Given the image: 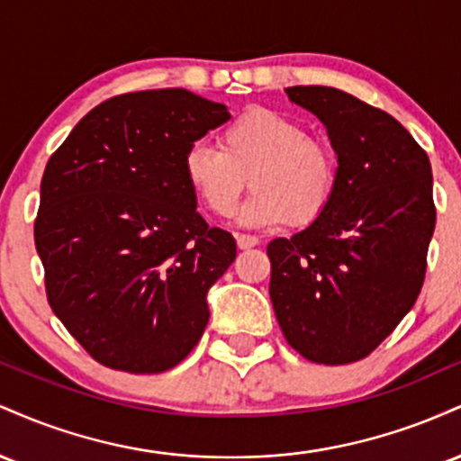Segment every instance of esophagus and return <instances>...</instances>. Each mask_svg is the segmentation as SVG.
Listing matches in <instances>:
<instances>
[{"mask_svg":"<svg viewBox=\"0 0 461 461\" xmlns=\"http://www.w3.org/2000/svg\"><path fill=\"white\" fill-rule=\"evenodd\" d=\"M236 245H238V249H251V247L260 245V240L251 234H236Z\"/></svg>","mask_w":461,"mask_h":461,"instance_id":"34e87169","label":"esophagus"}]
</instances>
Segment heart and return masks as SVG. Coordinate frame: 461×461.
<instances>
[{
    "mask_svg": "<svg viewBox=\"0 0 461 461\" xmlns=\"http://www.w3.org/2000/svg\"><path fill=\"white\" fill-rule=\"evenodd\" d=\"M184 177L214 216L234 212L249 182L256 190L242 210L245 223L310 225L336 197L340 162L330 142L310 136L301 121L251 108L219 131V149L205 140L188 147Z\"/></svg>",
    "mask_w": 461,
    "mask_h": 461,
    "instance_id": "b5f03b06",
    "label": "heart"
}]
</instances>
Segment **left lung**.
<instances>
[{"mask_svg": "<svg viewBox=\"0 0 461 461\" xmlns=\"http://www.w3.org/2000/svg\"><path fill=\"white\" fill-rule=\"evenodd\" d=\"M322 121L340 162L327 212L275 238L273 310L288 345L316 364L370 356L416 303L436 227L431 164L394 116L330 86H290Z\"/></svg>", "mask_w": 461, "mask_h": 461, "instance_id": "1", "label": "left lung"}]
</instances>
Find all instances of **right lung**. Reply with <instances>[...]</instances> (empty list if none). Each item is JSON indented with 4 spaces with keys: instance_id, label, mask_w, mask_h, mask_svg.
Here are the masks:
<instances>
[{
    "instance_id": "add662e5",
    "label": "right lung",
    "mask_w": 461,
    "mask_h": 461,
    "mask_svg": "<svg viewBox=\"0 0 461 461\" xmlns=\"http://www.w3.org/2000/svg\"><path fill=\"white\" fill-rule=\"evenodd\" d=\"M227 119L184 88L116 95L47 162L34 221L47 301L104 366L164 373L208 325L236 240L201 219L184 153Z\"/></svg>"
}]
</instances>
